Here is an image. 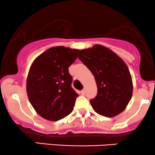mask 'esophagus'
Instances as JSON below:
<instances>
[{
	"label": "esophagus",
	"mask_w": 155,
	"mask_h": 155,
	"mask_svg": "<svg viewBox=\"0 0 155 155\" xmlns=\"http://www.w3.org/2000/svg\"><path fill=\"white\" fill-rule=\"evenodd\" d=\"M85 92H86V90H85V89H83V90H81V94H82V95H84V94H85Z\"/></svg>",
	"instance_id": "1"
}]
</instances>
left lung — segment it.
<instances>
[{
  "mask_svg": "<svg viewBox=\"0 0 155 155\" xmlns=\"http://www.w3.org/2000/svg\"><path fill=\"white\" fill-rule=\"evenodd\" d=\"M78 58L91 71L97 84V95L90 101L94 111L108 117L121 113L133 94L132 78L124 62L102 45L81 50Z\"/></svg>",
  "mask_w": 155,
  "mask_h": 155,
  "instance_id": "1",
  "label": "left lung"
}]
</instances>
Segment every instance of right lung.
<instances>
[{"label": "right lung", "mask_w": 155, "mask_h": 155, "mask_svg": "<svg viewBox=\"0 0 155 155\" xmlns=\"http://www.w3.org/2000/svg\"><path fill=\"white\" fill-rule=\"evenodd\" d=\"M78 50L55 47L36 58L29 70L26 90L31 104L38 114L56 121L73 111L78 94L71 87L70 65Z\"/></svg>", "instance_id": "add662e5"}]
</instances>
